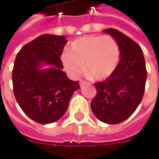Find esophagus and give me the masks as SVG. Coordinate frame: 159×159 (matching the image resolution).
I'll use <instances>...</instances> for the list:
<instances>
[{
    "instance_id": "1",
    "label": "esophagus",
    "mask_w": 159,
    "mask_h": 159,
    "mask_svg": "<svg viewBox=\"0 0 159 159\" xmlns=\"http://www.w3.org/2000/svg\"><path fill=\"white\" fill-rule=\"evenodd\" d=\"M84 84H86V82L84 80H80V85H83Z\"/></svg>"
}]
</instances>
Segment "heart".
<instances>
[{
  "label": "heart",
  "mask_w": 159,
  "mask_h": 159,
  "mask_svg": "<svg viewBox=\"0 0 159 159\" xmlns=\"http://www.w3.org/2000/svg\"><path fill=\"white\" fill-rule=\"evenodd\" d=\"M120 49L111 35H88L74 41L68 52L63 53L64 67L77 77L84 65V71L94 80L108 78L118 66Z\"/></svg>",
  "instance_id": "obj_1"
}]
</instances>
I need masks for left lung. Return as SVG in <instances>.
Segmentation results:
<instances>
[{"mask_svg":"<svg viewBox=\"0 0 159 159\" xmlns=\"http://www.w3.org/2000/svg\"><path fill=\"white\" fill-rule=\"evenodd\" d=\"M104 32L117 42L121 59L108 78L94 84L97 93L91 107L99 120L116 125L126 120L141 103L147 70L140 45L116 29L108 28Z\"/></svg>","mask_w":159,"mask_h":159,"instance_id":"obj_1","label":"left lung"}]
</instances>
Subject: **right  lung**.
Here are the masks:
<instances>
[{
	"instance_id": "add662e5",
	"label": "right lung",
	"mask_w": 159,
	"mask_h": 159,
	"mask_svg": "<svg viewBox=\"0 0 159 159\" xmlns=\"http://www.w3.org/2000/svg\"><path fill=\"white\" fill-rule=\"evenodd\" d=\"M66 40L63 35L42 34L22 47L12 70L13 92L19 107L40 124L56 122L65 114L78 81L68 79L60 56ZM42 64L52 67L40 70Z\"/></svg>"
}]
</instances>
